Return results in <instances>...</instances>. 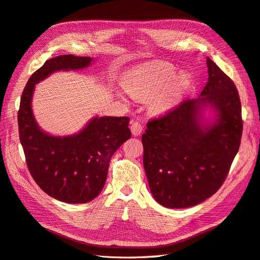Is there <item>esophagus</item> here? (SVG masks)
I'll list each match as a JSON object with an SVG mask.
<instances>
[{
	"mask_svg": "<svg viewBox=\"0 0 260 260\" xmlns=\"http://www.w3.org/2000/svg\"><path fill=\"white\" fill-rule=\"evenodd\" d=\"M131 131H132V134H133L134 136L140 135V134L143 131L142 124L140 122H138V121H132V123H131Z\"/></svg>",
	"mask_w": 260,
	"mask_h": 260,
	"instance_id": "34e87169",
	"label": "esophagus"
}]
</instances>
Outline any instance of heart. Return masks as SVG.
I'll return each instance as SVG.
<instances>
[{
  "label": "heart",
  "mask_w": 260,
  "mask_h": 260,
  "mask_svg": "<svg viewBox=\"0 0 260 260\" xmlns=\"http://www.w3.org/2000/svg\"><path fill=\"white\" fill-rule=\"evenodd\" d=\"M174 73L170 63L152 62L133 71L123 86L134 100L149 101L151 112L161 113L174 106L189 82L186 74Z\"/></svg>",
  "instance_id": "heart-1"
}]
</instances>
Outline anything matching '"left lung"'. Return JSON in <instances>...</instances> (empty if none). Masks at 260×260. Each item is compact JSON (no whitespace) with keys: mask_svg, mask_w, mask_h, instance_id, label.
Returning <instances> with one entry per match:
<instances>
[{"mask_svg":"<svg viewBox=\"0 0 260 260\" xmlns=\"http://www.w3.org/2000/svg\"><path fill=\"white\" fill-rule=\"evenodd\" d=\"M207 66L209 78L201 98L183 101L151 119L141 136L151 193L166 208L193 207L215 194L241 143L243 121L236 85L209 57ZM208 104L218 119L205 125L200 112Z\"/></svg>","mask_w":260,"mask_h":260,"instance_id":"1","label":"left lung"}]
</instances>
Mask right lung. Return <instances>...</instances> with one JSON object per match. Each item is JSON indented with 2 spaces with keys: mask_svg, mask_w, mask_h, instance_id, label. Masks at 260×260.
Masks as SVG:
<instances>
[{
  "mask_svg": "<svg viewBox=\"0 0 260 260\" xmlns=\"http://www.w3.org/2000/svg\"><path fill=\"white\" fill-rule=\"evenodd\" d=\"M91 57L65 54L52 57L32 74L18 110L19 139L28 171L46 194L67 204H85L98 196L107 179L109 162L131 138L128 117H96L78 134L54 137L38 126L31 108L35 83L56 71L89 66Z\"/></svg>",
  "mask_w": 260,
  "mask_h": 260,
  "instance_id": "1",
  "label": "right lung"
}]
</instances>
